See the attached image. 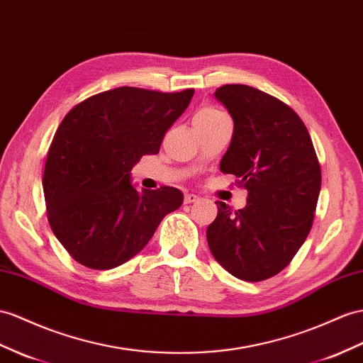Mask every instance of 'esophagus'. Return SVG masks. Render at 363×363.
I'll return each instance as SVG.
<instances>
[{
  "instance_id": "1",
  "label": "esophagus",
  "mask_w": 363,
  "mask_h": 363,
  "mask_svg": "<svg viewBox=\"0 0 363 363\" xmlns=\"http://www.w3.org/2000/svg\"><path fill=\"white\" fill-rule=\"evenodd\" d=\"M196 201H199L198 194L187 193V194H185V196H184V202H185V203H193V202H196Z\"/></svg>"
}]
</instances>
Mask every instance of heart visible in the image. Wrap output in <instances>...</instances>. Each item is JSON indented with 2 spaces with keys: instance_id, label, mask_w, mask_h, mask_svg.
<instances>
[{
  "instance_id": "obj_1",
  "label": "heart",
  "mask_w": 363,
  "mask_h": 363,
  "mask_svg": "<svg viewBox=\"0 0 363 363\" xmlns=\"http://www.w3.org/2000/svg\"><path fill=\"white\" fill-rule=\"evenodd\" d=\"M222 116H227L225 113H222L220 110L218 108H213V107H206L199 110L196 115L193 118V123H207V121H213V119H218Z\"/></svg>"
}]
</instances>
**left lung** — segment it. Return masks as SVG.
<instances>
[{
	"label": "left lung",
	"instance_id": "left-lung-1",
	"mask_svg": "<svg viewBox=\"0 0 363 363\" xmlns=\"http://www.w3.org/2000/svg\"><path fill=\"white\" fill-rule=\"evenodd\" d=\"M235 130L220 172L247 189V206L218 201L207 228L213 257L240 281L259 282L291 262L308 236L320 191V165L308 130L296 111L244 84L216 89Z\"/></svg>",
	"mask_w": 363,
	"mask_h": 363
}]
</instances>
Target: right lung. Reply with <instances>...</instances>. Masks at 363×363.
I'll use <instances>...</instances> for the list:
<instances>
[{"label":"right lung","instance_id":"right-lung-1","mask_svg":"<svg viewBox=\"0 0 363 363\" xmlns=\"http://www.w3.org/2000/svg\"><path fill=\"white\" fill-rule=\"evenodd\" d=\"M193 93L118 87L64 116L45 160L43 189L53 235L77 262L91 270L127 262L164 216L181 207V190L165 185L138 191L130 172L144 155L160 153Z\"/></svg>","mask_w":363,"mask_h":363}]
</instances>
